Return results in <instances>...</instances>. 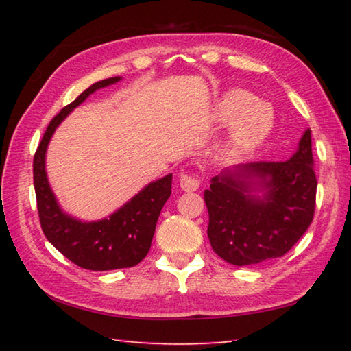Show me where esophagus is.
<instances>
[{
    "label": "esophagus",
    "mask_w": 351,
    "mask_h": 351,
    "mask_svg": "<svg viewBox=\"0 0 351 351\" xmlns=\"http://www.w3.org/2000/svg\"><path fill=\"white\" fill-rule=\"evenodd\" d=\"M180 186L182 190H186V192H195V190H198L199 187V180L193 175L182 173L180 176Z\"/></svg>",
    "instance_id": "1"
}]
</instances>
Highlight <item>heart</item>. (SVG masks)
<instances>
[{
	"mask_svg": "<svg viewBox=\"0 0 351 351\" xmlns=\"http://www.w3.org/2000/svg\"><path fill=\"white\" fill-rule=\"evenodd\" d=\"M215 119L221 123L234 122L232 148L247 153L268 139L276 123L274 106L241 88L229 90L218 99Z\"/></svg>",
	"mask_w": 351,
	"mask_h": 351,
	"instance_id": "1",
	"label": "heart"
}]
</instances>
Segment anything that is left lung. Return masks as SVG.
Here are the masks:
<instances>
[{"label":"left lung","mask_w":351,"mask_h":351,"mask_svg":"<svg viewBox=\"0 0 351 351\" xmlns=\"http://www.w3.org/2000/svg\"><path fill=\"white\" fill-rule=\"evenodd\" d=\"M316 189L311 130L288 161L223 170L204 190L212 249L235 266L283 257L310 228Z\"/></svg>","instance_id":"left-lung-1"}]
</instances>
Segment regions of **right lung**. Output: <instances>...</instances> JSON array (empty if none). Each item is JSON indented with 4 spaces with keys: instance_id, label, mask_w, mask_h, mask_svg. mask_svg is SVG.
<instances>
[{
    "instance_id": "obj_1",
    "label": "right lung",
    "mask_w": 351,
    "mask_h": 351,
    "mask_svg": "<svg viewBox=\"0 0 351 351\" xmlns=\"http://www.w3.org/2000/svg\"><path fill=\"white\" fill-rule=\"evenodd\" d=\"M119 80L121 77H111L93 83L74 102L64 106L49 122L34 156V187L43 234L68 260L91 271L132 268L141 263L150 251L159 213L171 193L170 173L148 184L110 217L99 221H80L62 210L51 190L45 159L56 128L90 94Z\"/></svg>"
}]
</instances>
